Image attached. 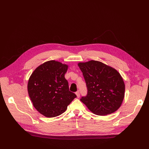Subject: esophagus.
<instances>
[{
    "instance_id": "1",
    "label": "esophagus",
    "mask_w": 149,
    "mask_h": 149,
    "mask_svg": "<svg viewBox=\"0 0 149 149\" xmlns=\"http://www.w3.org/2000/svg\"><path fill=\"white\" fill-rule=\"evenodd\" d=\"M77 96L78 98H79L80 97V93H79V91H77L76 93H75Z\"/></svg>"
}]
</instances>
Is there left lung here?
Here are the masks:
<instances>
[{"label":"left lung","instance_id":"1","mask_svg":"<svg viewBox=\"0 0 149 149\" xmlns=\"http://www.w3.org/2000/svg\"><path fill=\"white\" fill-rule=\"evenodd\" d=\"M78 66L87 88V95L80 100L98 116L117 111L123 102L125 91L120 74L115 69L97 61L79 63Z\"/></svg>","mask_w":149,"mask_h":149}]
</instances>
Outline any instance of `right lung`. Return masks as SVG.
I'll list each match as a JSON object with an SVG mask.
<instances>
[{"label":"right lung","mask_w":149,"mask_h":149,"mask_svg":"<svg viewBox=\"0 0 149 149\" xmlns=\"http://www.w3.org/2000/svg\"><path fill=\"white\" fill-rule=\"evenodd\" d=\"M68 66L49 61L39 65L31 75L28 91L34 107L47 117H55L65 112L77 97L69 90L65 78Z\"/></svg>","instance_id":"1"}]
</instances>
